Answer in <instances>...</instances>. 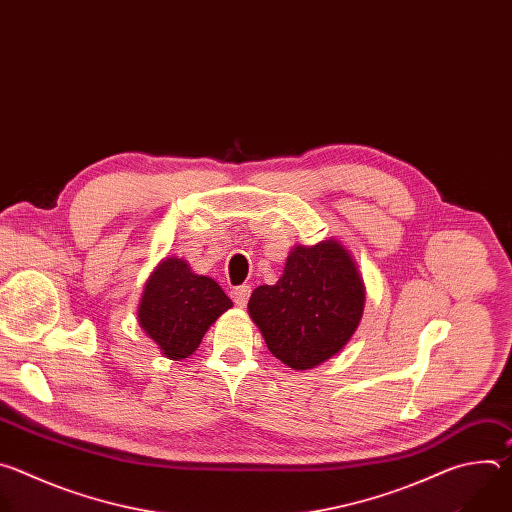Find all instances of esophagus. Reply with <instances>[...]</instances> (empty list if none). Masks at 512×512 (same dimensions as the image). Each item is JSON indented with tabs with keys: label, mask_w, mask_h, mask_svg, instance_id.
<instances>
[{
	"label": "esophagus",
	"mask_w": 512,
	"mask_h": 512,
	"mask_svg": "<svg viewBox=\"0 0 512 512\" xmlns=\"http://www.w3.org/2000/svg\"><path fill=\"white\" fill-rule=\"evenodd\" d=\"M249 296H251V287H249L247 283L231 289V298H233V302H235L239 308H245V306H247Z\"/></svg>",
	"instance_id": "1"
}]
</instances>
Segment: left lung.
Instances as JSON below:
<instances>
[{"label":"left lung","mask_w":512,"mask_h":512,"mask_svg":"<svg viewBox=\"0 0 512 512\" xmlns=\"http://www.w3.org/2000/svg\"><path fill=\"white\" fill-rule=\"evenodd\" d=\"M364 298L356 261L330 237L291 249L277 283L259 285L247 308L269 352L289 369L308 371L350 342Z\"/></svg>","instance_id":"left-lung-1"}]
</instances>
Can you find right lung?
I'll return each instance as SVG.
<instances>
[{
	"label": "right lung",
	"instance_id": "right-lung-1",
	"mask_svg": "<svg viewBox=\"0 0 512 512\" xmlns=\"http://www.w3.org/2000/svg\"><path fill=\"white\" fill-rule=\"evenodd\" d=\"M229 308L231 298L212 277L194 273L182 257H166L143 285L137 322L166 358L182 360Z\"/></svg>",
	"mask_w": 512,
	"mask_h": 512
}]
</instances>
